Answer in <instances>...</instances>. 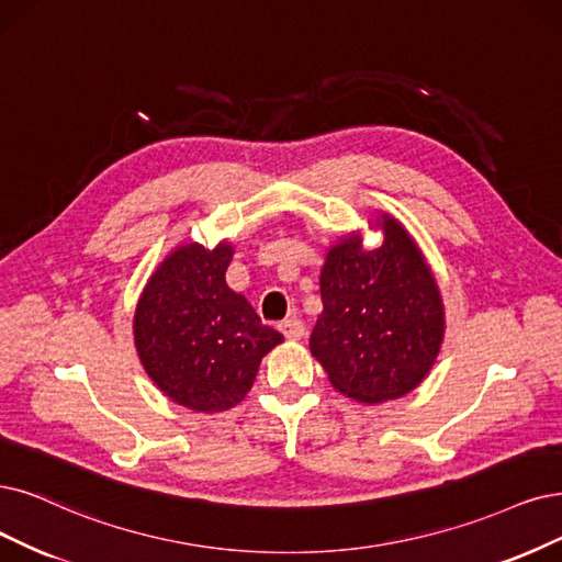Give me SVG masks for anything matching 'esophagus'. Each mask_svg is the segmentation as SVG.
<instances>
[{"mask_svg": "<svg viewBox=\"0 0 562 562\" xmlns=\"http://www.w3.org/2000/svg\"><path fill=\"white\" fill-rule=\"evenodd\" d=\"M280 330H282L286 340H301L305 336V324L301 319L292 317V319H284L280 324Z\"/></svg>", "mask_w": 562, "mask_h": 562, "instance_id": "esophagus-1", "label": "esophagus"}]
</instances>
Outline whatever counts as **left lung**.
<instances>
[{
  "label": "left lung",
  "mask_w": 562,
  "mask_h": 562,
  "mask_svg": "<svg viewBox=\"0 0 562 562\" xmlns=\"http://www.w3.org/2000/svg\"><path fill=\"white\" fill-rule=\"evenodd\" d=\"M384 240L363 249L361 236L330 245L322 276V315L310 351L342 396L396 401L417 389L445 340V305L422 249L405 226L380 215Z\"/></svg>",
  "instance_id": "1"
}]
</instances>
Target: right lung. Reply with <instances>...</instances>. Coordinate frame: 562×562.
Returning a JSON list of instances; mask_svg holds the SVG:
<instances>
[{
	"label": "right lung",
	"instance_id": "obj_1",
	"mask_svg": "<svg viewBox=\"0 0 562 562\" xmlns=\"http://www.w3.org/2000/svg\"><path fill=\"white\" fill-rule=\"evenodd\" d=\"M234 247L182 243L145 284L134 313V345L150 380L173 403L224 412L252 389L261 359L284 338L261 324L224 276Z\"/></svg>",
	"mask_w": 562,
	"mask_h": 562
}]
</instances>
